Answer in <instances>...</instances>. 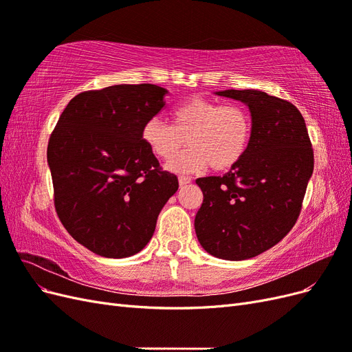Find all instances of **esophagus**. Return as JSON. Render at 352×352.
<instances>
[{
  "mask_svg": "<svg viewBox=\"0 0 352 352\" xmlns=\"http://www.w3.org/2000/svg\"><path fill=\"white\" fill-rule=\"evenodd\" d=\"M192 182V177H189V176H179V185L180 186H186L188 184H190Z\"/></svg>",
  "mask_w": 352,
  "mask_h": 352,
  "instance_id": "esophagus-1",
  "label": "esophagus"
}]
</instances>
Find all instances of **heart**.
Here are the masks:
<instances>
[{
  "label": "heart",
  "instance_id": "b5f03b06",
  "mask_svg": "<svg viewBox=\"0 0 352 352\" xmlns=\"http://www.w3.org/2000/svg\"><path fill=\"white\" fill-rule=\"evenodd\" d=\"M172 120L173 124H168L151 117L144 123L141 138L148 150L166 162L173 160L186 141L192 145L168 164L175 172H194L208 164L216 172H225L248 150L252 122L239 105L195 97L175 107Z\"/></svg>",
  "mask_w": 352,
  "mask_h": 352
}]
</instances>
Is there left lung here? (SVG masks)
<instances>
[{
    "mask_svg": "<svg viewBox=\"0 0 352 352\" xmlns=\"http://www.w3.org/2000/svg\"><path fill=\"white\" fill-rule=\"evenodd\" d=\"M216 94L248 105L252 135L226 175L197 179L204 199L195 232L208 254L239 261L274 247L294 228L314 154L304 117L289 101L257 89Z\"/></svg>",
    "mask_w": 352,
    "mask_h": 352,
    "instance_id": "8db88e82",
    "label": "left lung"
}]
</instances>
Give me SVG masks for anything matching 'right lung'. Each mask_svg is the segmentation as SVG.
I'll use <instances>...</instances> for the list:
<instances>
[{"label":"right lung","instance_id":"1","mask_svg":"<svg viewBox=\"0 0 352 352\" xmlns=\"http://www.w3.org/2000/svg\"><path fill=\"white\" fill-rule=\"evenodd\" d=\"M166 95L167 89L151 83L80 92L50 136L47 160L58 219L101 257L140 252L179 188L177 177L162 170L141 138Z\"/></svg>","mask_w":352,"mask_h":352}]
</instances>
